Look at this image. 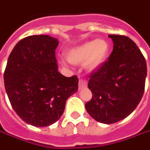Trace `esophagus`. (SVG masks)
Here are the masks:
<instances>
[{"label": "esophagus", "instance_id": "34e87169", "mask_svg": "<svg viewBox=\"0 0 150 150\" xmlns=\"http://www.w3.org/2000/svg\"><path fill=\"white\" fill-rule=\"evenodd\" d=\"M87 83L85 80H83V79H80L79 80V83H78V88H79V90H82L83 88L87 87Z\"/></svg>", "mask_w": 150, "mask_h": 150}]
</instances>
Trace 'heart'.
I'll list each match as a JSON object with an SVG mask.
<instances>
[{
  "label": "heart",
  "instance_id": "heart-1",
  "mask_svg": "<svg viewBox=\"0 0 150 150\" xmlns=\"http://www.w3.org/2000/svg\"><path fill=\"white\" fill-rule=\"evenodd\" d=\"M109 51L110 46L107 41L91 40L68 49L66 52V58L72 64H85L87 70L92 72L105 63Z\"/></svg>",
  "mask_w": 150,
  "mask_h": 150
}]
</instances>
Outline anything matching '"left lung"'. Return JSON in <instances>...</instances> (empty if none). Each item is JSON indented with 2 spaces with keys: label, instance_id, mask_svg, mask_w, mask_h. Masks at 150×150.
Returning <instances> with one entry per match:
<instances>
[{
  "label": "left lung",
  "instance_id": "obj_1",
  "mask_svg": "<svg viewBox=\"0 0 150 150\" xmlns=\"http://www.w3.org/2000/svg\"><path fill=\"white\" fill-rule=\"evenodd\" d=\"M113 51L107 62L90 77L92 93L86 103L87 113L96 121L112 124L133 112L143 96L147 76L146 61L133 40L123 35H108Z\"/></svg>",
  "mask_w": 150,
  "mask_h": 150
}]
</instances>
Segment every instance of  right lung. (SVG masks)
Segmentation results:
<instances>
[{
    "instance_id": "1",
    "label": "right lung",
    "mask_w": 150,
    "mask_h": 150,
    "mask_svg": "<svg viewBox=\"0 0 150 150\" xmlns=\"http://www.w3.org/2000/svg\"><path fill=\"white\" fill-rule=\"evenodd\" d=\"M59 40L31 35L14 47L4 73L5 88L16 114L27 124L45 127L63 115L66 101L78 89L77 76L58 71L55 49Z\"/></svg>"
}]
</instances>
